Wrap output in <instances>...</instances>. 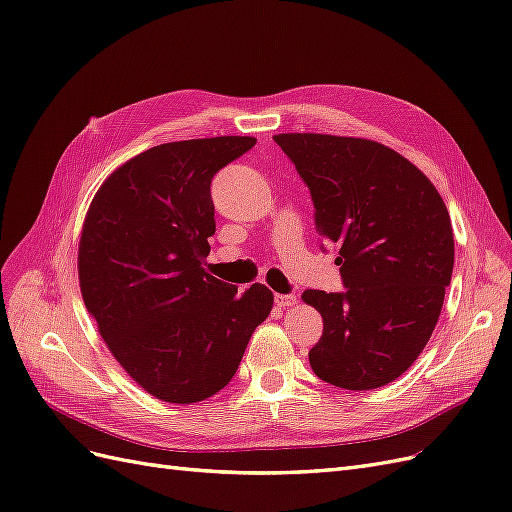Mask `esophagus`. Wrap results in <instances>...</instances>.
I'll use <instances>...</instances> for the list:
<instances>
[{"instance_id": "esophagus-1", "label": "esophagus", "mask_w": 512, "mask_h": 512, "mask_svg": "<svg viewBox=\"0 0 512 512\" xmlns=\"http://www.w3.org/2000/svg\"><path fill=\"white\" fill-rule=\"evenodd\" d=\"M275 305L277 307H292V305H297V297H294V294H275Z\"/></svg>"}]
</instances>
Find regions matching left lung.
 <instances>
[{
  "mask_svg": "<svg viewBox=\"0 0 512 512\" xmlns=\"http://www.w3.org/2000/svg\"><path fill=\"white\" fill-rule=\"evenodd\" d=\"M314 200L316 230L335 245L346 290H305L324 329L314 374L369 391L399 378L436 329L455 265L442 196L412 162L367 138L277 134Z\"/></svg>",
  "mask_w": 512,
  "mask_h": 512,
  "instance_id": "8db88e82",
  "label": "left lung"
}]
</instances>
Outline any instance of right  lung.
I'll list each match as a JSON object with an SVG mask.
<instances>
[{
    "instance_id": "obj_1",
    "label": "right lung",
    "mask_w": 512,
    "mask_h": 512,
    "mask_svg": "<svg viewBox=\"0 0 512 512\" xmlns=\"http://www.w3.org/2000/svg\"><path fill=\"white\" fill-rule=\"evenodd\" d=\"M256 145L215 136L151 147L108 177L87 211L79 282L121 367L168 404H196L235 376L273 292L205 273L215 232L211 179Z\"/></svg>"
}]
</instances>
